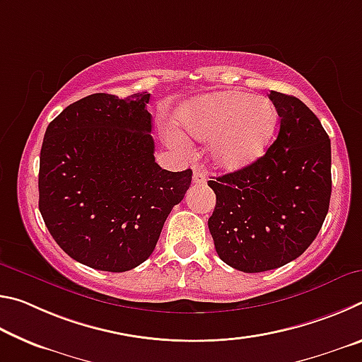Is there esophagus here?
<instances>
[{
	"label": "esophagus",
	"mask_w": 362,
	"mask_h": 362,
	"mask_svg": "<svg viewBox=\"0 0 362 362\" xmlns=\"http://www.w3.org/2000/svg\"><path fill=\"white\" fill-rule=\"evenodd\" d=\"M193 183H196V185L206 183V174L201 173V170H198V169H194L193 170Z\"/></svg>",
	"instance_id": "esophagus-1"
}]
</instances>
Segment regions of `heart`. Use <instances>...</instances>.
<instances>
[{
  "label": "heart",
  "instance_id": "1",
  "mask_svg": "<svg viewBox=\"0 0 362 362\" xmlns=\"http://www.w3.org/2000/svg\"><path fill=\"white\" fill-rule=\"evenodd\" d=\"M175 124L196 140H211L209 159L223 173H238L265 155L278 124L273 102L243 90H218L177 108Z\"/></svg>",
  "mask_w": 362,
  "mask_h": 362
}]
</instances>
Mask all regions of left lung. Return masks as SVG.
<instances>
[{
  "label": "left lung",
  "instance_id": "left-lung-1",
  "mask_svg": "<svg viewBox=\"0 0 362 362\" xmlns=\"http://www.w3.org/2000/svg\"><path fill=\"white\" fill-rule=\"evenodd\" d=\"M279 132L259 161L209 180V231L220 259L244 273L268 272L302 255L329 211L330 139L293 95L272 90Z\"/></svg>",
  "mask_w": 362,
  "mask_h": 362
}]
</instances>
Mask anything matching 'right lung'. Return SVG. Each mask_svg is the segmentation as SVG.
<instances>
[{
	"label": "right lung",
	"mask_w": 362,
	"mask_h": 362,
	"mask_svg": "<svg viewBox=\"0 0 362 362\" xmlns=\"http://www.w3.org/2000/svg\"><path fill=\"white\" fill-rule=\"evenodd\" d=\"M150 94H93L49 122L40 155V212L71 259L100 272L139 267L192 183L155 163Z\"/></svg>",
	"instance_id": "obj_1"
}]
</instances>
